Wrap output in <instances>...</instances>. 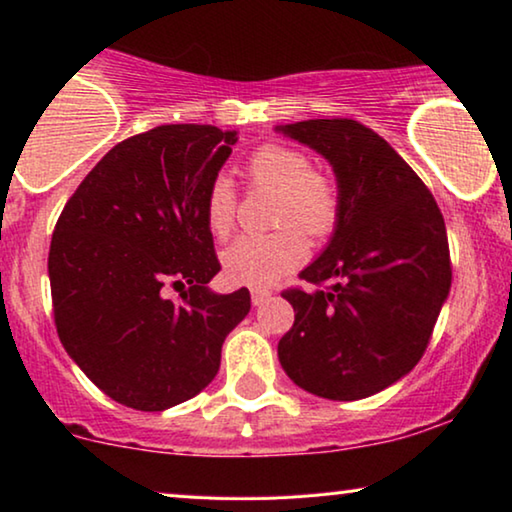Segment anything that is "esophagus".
I'll return each instance as SVG.
<instances>
[{"label": "esophagus", "mask_w": 512, "mask_h": 512, "mask_svg": "<svg viewBox=\"0 0 512 512\" xmlns=\"http://www.w3.org/2000/svg\"><path fill=\"white\" fill-rule=\"evenodd\" d=\"M250 297H252V304H255V307H262V304L271 297V290H267V288H252L250 290Z\"/></svg>", "instance_id": "34e87169"}]
</instances>
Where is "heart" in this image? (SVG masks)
Wrapping results in <instances>:
<instances>
[{"label":"heart","mask_w":512,"mask_h":512,"mask_svg":"<svg viewBox=\"0 0 512 512\" xmlns=\"http://www.w3.org/2000/svg\"><path fill=\"white\" fill-rule=\"evenodd\" d=\"M248 177L255 186L278 193L274 224L267 236H241L222 252L224 274L245 286H271L307 260V241L326 238L340 217V193L331 177L312 170L302 151L264 144L250 153ZM205 224L217 238L231 234L236 222V189L229 177H217L205 193Z\"/></svg>","instance_id":"1"}]
</instances>
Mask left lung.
I'll return each mask as SVG.
<instances>
[{"instance_id":"obj_1","label":"left lung","mask_w":512,"mask_h":512,"mask_svg":"<svg viewBox=\"0 0 512 512\" xmlns=\"http://www.w3.org/2000/svg\"><path fill=\"white\" fill-rule=\"evenodd\" d=\"M276 132L333 167L340 217L300 278L328 290H286L295 323L278 361L297 387L333 401L383 392L418 364L451 288L444 217L404 158L357 120H302Z\"/></svg>"}]
</instances>
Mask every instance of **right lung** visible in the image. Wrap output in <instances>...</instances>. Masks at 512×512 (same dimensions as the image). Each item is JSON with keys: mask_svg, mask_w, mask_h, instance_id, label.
Listing matches in <instances>:
<instances>
[{"mask_svg": "<svg viewBox=\"0 0 512 512\" xmlns=\"http://www.w3.org/2000/svg\"><path fill=\"white\" fill-rule=\"evenodd\" d=\"M236 129L160 125L113 146L58 217L49 248L56 331L108 397L165 411L219 371L222 345L250 312L248 288L212 293L219 269L205 193ZM181 287L179 301L164 286Z\"/></svg>", "mask_w": 512, "mask_h": 512, "instance_id": "obj_1", "label": "right lung"}]
</instances>
